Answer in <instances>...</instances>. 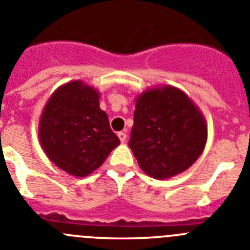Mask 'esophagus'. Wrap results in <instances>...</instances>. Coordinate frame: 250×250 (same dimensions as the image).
I'll use <instances>...</instances> for the list:
<instances>
[{"label": "esophagus", "instance_id": "obj_1", "mask_svg": "<svg viewBox=\"0 0 250 250\" xmlns=\"http://www.w3.org/2000/svg\"><path fill=\"white\" fill-rule=\"evenodd\" d=\"M118 138H120V141L122 142V143H125V139H127V134H125V132H120V133H118Z\"/></svg>", "mask_w": 250, "mask_h": 250}]
</instances>
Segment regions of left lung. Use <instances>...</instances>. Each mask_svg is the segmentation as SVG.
Returning a JSON list of instances; mask_svg holds the SVG:
<instances>
[{
	"mask_svg": "<svg viewBox=\"0 0 250 250\" xmlns=\"http://www.w3.org/2000/svg\"><path fill=\"white\" fill-rule=\"evenodd\" d=\"M128 146L157 179L184 172L201 156L207 125L192 101L174 87L149 89L137 100Z\"/></svg>",
	"mask_w": 250,
	"mask_h": 250,
	"instance_id": "left-lung-1",
	"label": "left lung"
}]
</instances>
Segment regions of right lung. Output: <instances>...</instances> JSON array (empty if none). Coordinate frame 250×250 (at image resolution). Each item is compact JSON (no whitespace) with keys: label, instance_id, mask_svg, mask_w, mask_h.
<instances>
[{"label":"right lung","instance_id":"obj_1","mask_svg":"<svg viewBox=\"0 0 250 250\" xmlns=\"http://www.w3.org/2000/svg\"><path fill=\"white\" fill-rule=\"evenodd\" d=\"M100 96L80 81L60 87L49 98L40 122V141L53 163L76 177L101 167L120 138L100 108Z\"/></svg>","mask_w":250,"mask_h":250}]
</instances>
